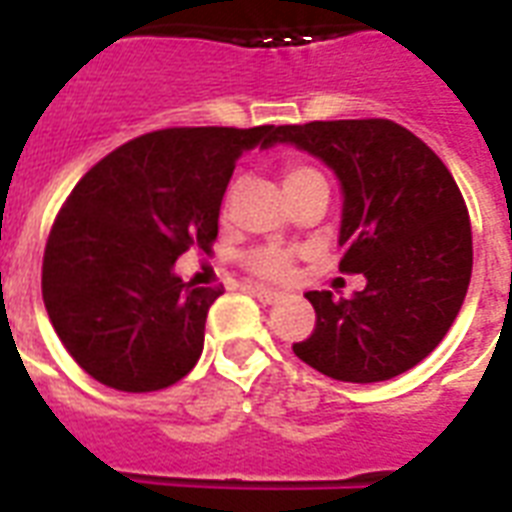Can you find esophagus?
Listing matches in <instances>:
<instances>
[{
  "label": "esophagus",
  "mask_w": 512,
  "mask_h": 512,
  "mask_svg": "<svg viewBox=\"0 0 512 512\" xmlns=\"http://www.w3.org/2000/svg\"><path fill=\"white\" fill-rule=\"evenodd\" d=\"M249 289H252V295H255L263 305H273L281 300V292H276V289H268V287H249Z\"/></svg>",
  "instance_id": "obj_1"
}]
</instances>
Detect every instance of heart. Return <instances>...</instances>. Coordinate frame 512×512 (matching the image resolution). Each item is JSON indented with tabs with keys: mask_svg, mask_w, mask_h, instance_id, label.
I'll return each mask as SVG.
<instances>
[{
	"mask_svg": "<svg viewBox=\"0 0 512 512\" xmlns=\"http://www.w3.org/2000/svg\"><path fill=\"white\" fill-rule=\"evenodd\" d=\"M311 177H321V172H316L313 167H305V164H289L284 170V188L305 183ZM247 265L249 271H255L257 276H265V279H287L292 273V255L279 247L255 249V252L247 255Z\"/></svg>",
	"mask_w": 512,
	"mask_h": 512,
	"instance_id": "obj_1",
	"label": "heart"
}]
</instances>
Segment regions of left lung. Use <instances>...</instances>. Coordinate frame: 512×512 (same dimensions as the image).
<instances>
[{"instance_id": "left-lung-1", "label": "left lung", "mask_w": 512, "mask_h": 512, "mask_svg": "<svg viewBox=\"0 0 512 512\" xmlns=\"http://www.w3.org/2000/svg\"><path fill=\"white\" fill-rule=\"evenodd\" d=\"M273 143L308 151L335 172L340 271L366 279L350 300L327 289L305 295L316 329L292 345L295 356L342 382L404 374L444 340L470 284L473 233L452 172L390 119L284 124Z\"/></svg>"}]
</instances>
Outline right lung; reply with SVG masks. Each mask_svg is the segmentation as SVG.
I'll use <instances>...</instances> for the list:
<instances>
[{
    "instance_id": "obj_1",
    "label": "right lung",
    "mask_w": 512,
    "mask_h": 512,
    "mask_svg": "<svg viewBox=\"0 0 512 512\" xmlns=\"http://www.w3.org/2000/svg\"><path fill=\"white\" fill-rule=\"evenodd\" d=\"M273 135V124L148 132L76 183L44 247L42 297L90 377L148 393L196 366L223 287L185 284L175 260L191 247L209 252L236 159Z\"/></svg>"
}]
</instances>
